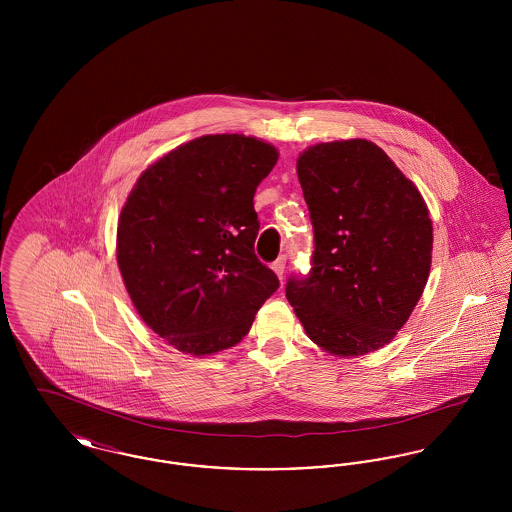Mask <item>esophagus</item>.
<instances>
[{"mask_svg":"<svg viewBox=\"0 0 512 512\" xmlns=\"http://www.w3.org/2000/svg\"><path fill=\"white\" fill-rule=\"evenodd\" d=\"M272 270H274L276 276L282 280V278H284V270H286V257H278V259L272 263Z\"/></svg>","mask_w":512,"mask_h":512,"instance_id":"obj_1","label":"esophagus"}]
</instances>
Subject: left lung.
<instances>
[{
	"mask_svg": "<svg viewBox=\"0 0 512 512\" xmlns=\"http://www.w3.org/2000/svg\"><path fill=\"white\" fill-rule=\"evenodd\" d=\"M297 178L315 228L313 268L286 297L305 334L338 357L386 343L409 320L432 267L428 205L382 147L338 140L307 147Z\"/></svg>",
	"mask_w": 512,
	"mask_h": 512,
	"instance_id": "obj_1",
	"label": "left lung"
}]
</instances>
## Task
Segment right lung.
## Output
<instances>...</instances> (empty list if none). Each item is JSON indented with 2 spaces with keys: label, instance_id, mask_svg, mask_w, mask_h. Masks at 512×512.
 <instances>
[{
  "label": "right lung",
  "instance_id": "right-lung-1",
  "mask_svg": "<svg viewBox=\"0 0 512 512\" xmlns=\"http://www.w3.org/2000/svg\"><path fill=\"white\" fill-rule=\"evenodd\" d=\"M278 149L244 134L174 147L136 180L122 205L117 263L147 326L174 349L205 357L244 340L278 290L255 255L257 186Z\"/></svg>",
  "mask_w": 512,
  "mask_h": 512
}]
</instances>
